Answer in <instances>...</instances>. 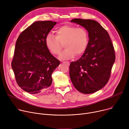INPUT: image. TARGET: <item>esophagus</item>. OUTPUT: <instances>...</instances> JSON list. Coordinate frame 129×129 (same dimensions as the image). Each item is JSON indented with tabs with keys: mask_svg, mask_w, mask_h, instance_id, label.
Returning <instances> with one entry per match:
<instances>
[{
	"mask_svg": "<svg viewBox=\"0 0 129 129\" xmlns=\"http://www.w3.org/2000/svg\"><path fill=\"white\" fill-rule=\"evenodd\" d=\"M62 63H66V64L67 65H70V62H68V61H63Z\"/></svg>",
	"mask_w": 129,
	"mask_h": 129,
	"instance_id": "34e87169",
	"label": "esophagus"
}]
</instances>
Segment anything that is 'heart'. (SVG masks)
Listing matches in <instances>:
<instances>
[{
	"instance_id": "heart-1",
	"label": "heart",
	"mask_w": 129,
	"mask_h": 129,
	"mask_svg": "<svg viewBox=\"0 0 129 129\" xmlns=\"http://www.w3.org/2000/svg\"><path fill=\"white\" fill-rule=\"evenodd\" d=\"M56 36L48 34L45 39L47 48L51 53L58 55L63 48H66L60 55L62 59L74 57L75 55H81L88 44V34L83 27L73 25H64L55 31Z\"/></svg>"
}]
</instances>
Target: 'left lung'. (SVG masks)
<instances>
[{
    "label": "left lung",
    "instance_id": "left-lung-1",
    "mask_svg": "<svg viewBox=\"0 0 129 129\" xmlns=\"http://www.w3.org/2000/svg\"><path fill=\"white\" fill-rule=\"evenodd\" d=\"M88 30L89 42L84 53L70 66V76L75 88L84 94L95 92L108 82L115 61L113 45L107 31L96 21L74 19Z\"/></svg>",
    "mask_w": 129,
    "mask_h": 129
}]
</instances>
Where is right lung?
Returning a JSON list of instances; mask_svg holds the SVG:
<instances>
[{"instance_id": "add662e5", "label": "right lung", "mask_w": 129, "mask_h": 129, "mask_svg": "<svg viewBox=\"0 0 129 129\" xmlns=\"http://www.w3.org/2000/svg\"><path fill=\"white\" fill-rule=\"evenodd\" d=\"M56 24L50 21L34 22L16 40L11 66L19 86L30 94L48 90L52 82V74L60 64L45 44L47 35Z\"/></svg>"}]
</instances>
